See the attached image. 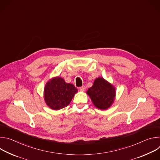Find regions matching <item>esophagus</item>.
I'll return each instance as SVG.
<instances>
[{
	"mask_svg": "<svg viewBox=\"0 0 160 160\" xmlns=\"http://www.w3.org/2000/svg\"><path fill=\"white\" fill-rule=\"evenodd\" d=\"M79 89H80V91H84V90H85V87L83 85V86H82V87H80V88H79Z\"/></svg>",
	"mask_w": 160,
	"mask_h": 160,
	"instance_id": "1",
	"label": "esophagus"
}]
</instances>
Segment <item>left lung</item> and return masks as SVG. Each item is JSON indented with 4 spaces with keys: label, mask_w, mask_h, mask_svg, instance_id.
Instances as JSON below:
<instances>
[{
    "label": "left lung",
    "mask_w": 160,
    "mask_h": 160,
    "mask_svg": "<svg viewBox=\"0 0 160 160\" xmlns=\"http://www.w3.org/2000/svg\"><path fill=\"white\" fill-rule=\"evenodd\" d=\"M94 105L99 109L106 110L109 108L115 101L116 89L111 83L102 77L97 78L87 91Z\"/></svg>",
    "instance_id": "1"
}]
</instances>
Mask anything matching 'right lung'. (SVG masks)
<instances>
[{
	"instance_id": "obj_1",
	"label": "right lung",
	"mask_w": 160,
	"mask_h": 160,
	"mask_svg": "<svg viewBox=\"0 0 160 160\" xmlns=\"http://www.w3.org/2000/svg\"><path fill=\"white\" fill-rule=\"evenodd\" d=\"M77 92V88L73 84L65 82L61 77H56L45 84L43 98L51 109L59 110L69 105Z\"/></svg>"
}]
</instances>
